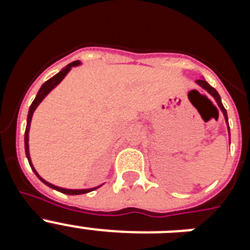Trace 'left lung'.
Instances as JSON below:
<instances>
[{"instance_id":"8db88e82","label":"left lung","mask_w":250,"mask_h":250,"mask_svg":"<svg viewBox=\"0 0 250 250\" xmlns=\"http://www.w3.org/2000/svg\"><path fill=\"white\" fill-rule=\"evenodd\" d=\"M196 83H199V85L202 86L203 89L207 90V91L209 92V94H210L214 99H215V101H216V103H218V106H219L220 110H222L223 114H224L225 121H227V124H228V115H227V110H225L224 106H223L222 100H220V96H219V94H218V91H216V90L214 89L213 86L209 85V83H208L207 81L203 80V79H199V80H196ZM228 130H229V124H228ZM229 134H230V131H229Z\"/></svg>"}]
</instances>
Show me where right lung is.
I'll use <instances>...</instances> for the list:
<instances>
[{"mask_svg": "<svg viewBox=\"0 0 250 250\" xmlns=\"http://www.w3.org/2000/svg\"><path fill=\"white\" fill-rule=\"evenodd\" d=\"M79 63H80V62H79V61H74V62L68 63V65L66 66L65 68H62V70H61V71H60L59 74L55 75L54 77H51L50 80H47L45 83H43L42 86H41V89L39 90V92H37V95H36V98H35L34 103L31 104L30 110H28L27 125H26V131H25V151H26V156H27L28 163H30V167H32V170H34V171H35V174H36V175L39 176L40 180H41V182H42V183H45V184L47 185V187L52 188V189H55V190H57V191H61V193H63V194H68V195H79V194H85V193H89V191L94 190V189H85V190H71V189H63V188L55 187V185H52V184H50V183L45 182V180H43V179L41 178V176H40L39 174L36 173V170H35V167H32V164H31L30 152H28V130H30V124H31V119H32V114H34V111H35V109H36V107H37V105H39V104L41 103V101H42L43 99H45L46 95H47L48 92L51 91V90L54 89V87L57 85V83H60V81L62 80L63 77L66 76V74H67V72L70 71V70H71L72 66H77V65H79Z\"/></svg>", "mask_w": 250, "mask_h": 250, "instance_id": "right-lung-1", "label": "right lung"}]
</instances>
